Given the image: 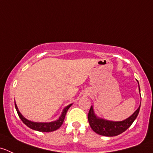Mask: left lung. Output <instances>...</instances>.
Here are the masks:
<instances>
[{
    "label": "left lung",
    "instance_id": "8db88e82",
    "mask_svg": "<svg viewBox=\"0 0 153 153\" xmlns=\"http://www.w3.org/2000/svg\"><path fill=\"white\" fill-rule=\"evenodd\" d=\"M139 92L140 93V87H139ZM140 108V105L139 108L134 111V114L127 119L123 121L114 122V121L107 120L98 117L95 114L93 106H91L88 113L89 123H90V127L93 130V131L97 133L98 134L106 136V137H114V136L119 135L131 126V125L133 123L134 120L137 118V115H138Z\"/></svg>",
    "mask_w": 153,
    "mask_h": 153
}]
</instances>
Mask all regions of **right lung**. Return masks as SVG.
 Listing matches in <instances>:
<instances>
[{
    "instance_id": "right-lung-1",
    "label": "right lung",
    "mask_w": 153,
    "mask_h": 153,
    "mask_svg": "<svg viewBox=\"0 0 153 153\" xmlns=\"http://www.w3.org/2000/svg\"><path fill=\"white\" fill-rule=\"evenodd\" d=\"M72 104H70L68 106H66L64 109L63 110V112H62L61 115L60 116L58 120H57L56 121H53V122L50 123H36V122H32L30 120H28L27 119H26L25 117H24L22 116V114H21L20 111H19V108H18L17 105H16V102H15V107H16V109L17 111L18 115L20 117V119L22 120V122L25 124L27 127L30 128L31 129L36 130V131H43V132H50V131H54L55 130L58 129L60 126L63 124V121H64L65 116H66V112L69 110V108H70L71 105Z\"/></svg>"
}]
</instances>
